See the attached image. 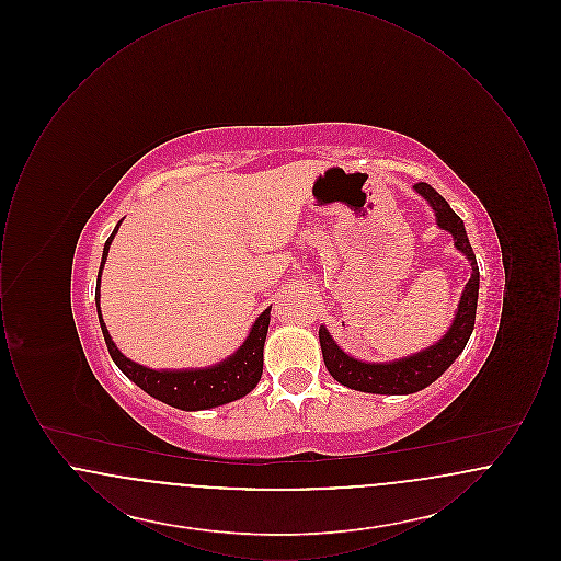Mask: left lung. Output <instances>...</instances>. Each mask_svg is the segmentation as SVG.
Here are the masks:
<instances>
[{
  "instance_id": "8db88e82",
  "label": "left lung",
  "mask_w": 561,
  "mask_h": 561,
  "mask_svg": "<svg viewBox=\"0 0 561 561\" xmlns=\"http://www.w3.org/2000/svg\"><path fill=\"white\" fill-rule=\"evenodd\" d=\"M414 191L431 206L437 227L453 236L454 248L471 263V277L460 294L453 323L446 330V334L427 348H421L393 362L357 359L336 345L325 325H320L321 355L328 373L332 374L334 380L355 391L376 396H410L425 389L453 366L454 359L462 353L476 325L480 268L467 238L465 222L454 213L450 204L427 183L414 185Z\"/></svg>"
}]
</instances>
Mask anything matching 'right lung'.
Returning <instances> with one entry per match:
<instances>
[{
    "label": "right lung",
    "mask_w": 561,
    "mask_h": 561,
    "mask_svg": "<svg viewBox=\"0 0 561 561\" xmlns=\"http://www.w3.org/2000/svg\"><path fill=\"white\" fill-rule=\"evenodd\" d=\"M119 225H122V220L115 225L113 233L105 241L103 261H101L99 279H96V313H99L101 330H103V336L107 343L108 355L115 362V366L151 398L163 401L172 408L187 410V412L210 410L216 405H225L229 401L240 400L243 396H248L259 385V380L263 376V348H265V339H267L271 307L254 320L245 341L241 343L236 353H231L222 362L206 366V368L153 370V368L140 366L130 357H126L113 343L107 323L101 313V275H103V267L107 263L108 245L117 236Z\"/></svg>",
    "instance_id": "right-lung-1"
}]
</instances>
